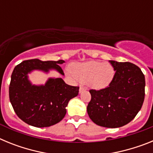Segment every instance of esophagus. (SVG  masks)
I'll return each instance as SVG.
<instances>
[{"label":"esophagus","mask_w":153,"mask_h":153,"mask_svg":"<svg viewBox=\"0 0 153 153\" xmlns=\"http://www.w3.org/2000/svg\"><path fill=\"white\" fill-rule=\"evenodd\" d=\"M84 90H85L84 87H83V86H80V87H79V93H82V92L84 91Z\"/></svg>","instance_id":"esophagus-1"}]
</instances>
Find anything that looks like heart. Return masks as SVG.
<instances>
[{
    "mask_svg": "<svg viewBox=\"0 0 153 153\" xmlns=\"http://www.w3.org/2000/svg\"><path fill=\"white\" fill-rule=\"evenodd\" d=\"M74 76L81 82H86L92 89L101 90L107 87L114 76V69L108 62L87 61L76 63L72 67Z\"/></svg>",
    "mask_w": 153,
    "mask_h": 153,
    "instance_id": "heart-1",
    "label": "heart"
}]
</instances>
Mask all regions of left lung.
Segmentation results:
<instances>
[{
  "label": "left lung",
  "mask_w": 153,
  "mask_h": 153,
  "mask_svg": "<svg viewBox=\"0 0 153 153\" xmlns=\"http://www.w3.org/2000/svg\"><path fill=\"white\" fill-rule=\"evenodd\" d=\"M116 71L110 84L104 89L90 90L87 106L94 123L106 128H118L131 122L141 109L145 98V76L129 62L109 60Z\"/></svg>",
  "instance_id": "left-lung-1"
}]
</instances>
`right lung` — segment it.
<instances>
[{"label": "right lung", "mask_w": 153, "mask_h": 153, "mask_svg": "<svg viewBox=\"0 0 153 153\" xmlns=\"http://www.w3.org/2000/svg\"><path fill=\"white\" fill-rule=\"evenodd\" d=\"M58 61H42L38 59L24 60L17 65L11 75L9 98L17 117L35 127H48L60 122L67 113L69 101L76 97L79 86L65 83L61 78H50L45 85H32L27 74L33 70L48 72L54 69L62 75Z\"/></svg>", "instance_id": "right-lung-1"}]
</instances>
